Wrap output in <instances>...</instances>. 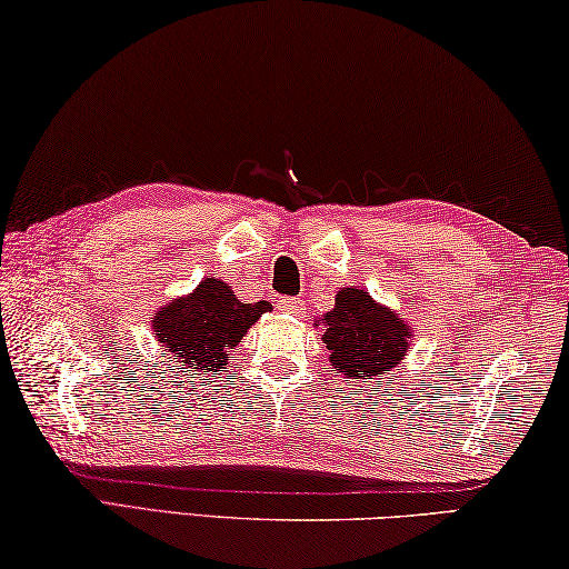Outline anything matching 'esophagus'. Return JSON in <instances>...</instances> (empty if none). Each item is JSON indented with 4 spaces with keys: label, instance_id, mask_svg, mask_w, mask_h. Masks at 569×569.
I'll list each match as a JSON object with an SVG mask.
<instances>
[{
    "label": "esophagus",
    "instance_id": "1",
    "mask_svg": "<svg viewBox=\"0 0 569 569\" xmlns=\"http://www.w3.org/2000/svg\"><path fill=\"white\" fill-rule=\"evenodd\" d=\"M278 311H281V313H288V316H298V318H301L303 313H306V306H303V301H301V298H278Z\"/></svg>",
    "mask_w": 569,
    "mask_h": 569
}]
</instances>
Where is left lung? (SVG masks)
<instances>
[{
    "instance_id": "left-lung-1",
    "label": "left lung",
    "mask_w": 569,
    "mask_h": 569,
    "mask_svg": "<svg viewBox=\"0 0 569 569\" xmlns=\"http://www.w3.org/2000/svg\"><path fill=\"white\" fill-rule=\"evenodd\" d=\"M320 323L330 366L346 378H373L376 383L400 366L416 340L408 320L358 286L336 291L333 311L323 313Z\"/></svg>"
}]
</instances>
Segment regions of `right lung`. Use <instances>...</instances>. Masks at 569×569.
<instances>
[{
  "mask_svg": "<svg viewBox=\"0 0 569 569\" xmlns=\"http://www.w3.org/2000/svg\"><path fill=\"white\" fill-rule=\"evenodd\" d=\"M268 311H273L268 301L241 303L229 283L211 276L191 293L157 308L151 330L173 366L199 370L193 376H209L229 363L231 350Z\"/></svg>",
  "mask_w": 569,
  "mask_h": 569,
  "instance_id": "add662e5",
  "label": "right lung"
}]
</instances>
